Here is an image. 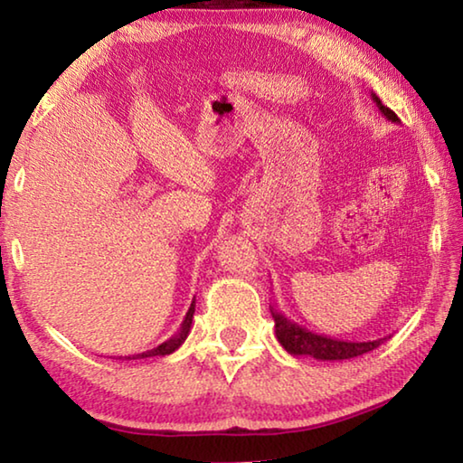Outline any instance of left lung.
Masks as SVG:
<instances>
[{
  "instance_id": "8db88e82",
  "label": "left lung",
  "mask_w": 463,
  "mask_h": 463,
  "mask_svg": "<svg viewBox=\"0 0 463 463\" xmlns=\"http://www.w3.org/2000/svg\"><path fill=\"white\" fill-rule=\"evenodd\" d=\"M372 99L380 112L386 116L390 122H401L398 116L392 112L388 106H383L380 98L372 93ZM271 317L276 320V336L289 355H310L320 362H339V359H351L357 355H364L367 351L380 347L383 339L375 341H339L326 335H317L308 331V328L300 326L294 320H289L286 315H281L271 307Z\"/></svg>"
}]
</instances>
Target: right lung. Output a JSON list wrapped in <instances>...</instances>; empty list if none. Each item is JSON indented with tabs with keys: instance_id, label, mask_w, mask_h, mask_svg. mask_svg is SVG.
I'll list each match as a JSON object with an SVG mask.
<instances>
[{
	"instance_id": "add662e5",
	"label": "right lung",
	"mask_w": 463,
	"mask_h": 463,
	"mask_svg": "<svg viewBox=\"0 0 463 463\" xmlns=\"http://www.w3.org/2000/svg\"><path fill=\"white\" fill-rule=\"evenodd\" d=\"M194 312H195V302H192L190 310H187V315L182 323V328H179V333L175 336H171L169 341L156 345L155 349H148L143 351V354H137V355H128L127 359H145V357H155V355H169L174 354L175 349L182 347V343L187 339V335H190V328H192V318H194Z\"/></svg>"
}]
</instances>
